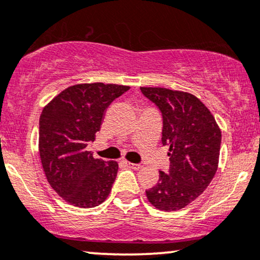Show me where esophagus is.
Wrapping results in <instances>:
<instances>
[{"label":"esophagus","mask_w":260,"mask_h":260,"mask_svg":"<svg viewBox=\"0 0 260 260\" xmlns=\"http://www.w3.org/2000/svg\"><path fill=\"white\" fill-rule=\"evenodd\" d=\"M123 164L127 166V168L129 169H133V170H138V169H140V165L139 164H134V162H129V161H123Z\"/></svg>","instance_id":"1"}]
</instances>
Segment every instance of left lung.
I'll return each instance as SVG.
<instances>
[{"label":"left lung","instance_id":"1","mask_svg":"<svg viewBox=\"0 0 260 260\" xmlns=\"http://www.w3.org/2000/svg\"><path fill=\"white\" fill-rule=\"evenodd\" d=\"M141 92L161 112V143L169 146L170 169L146 190L159 210L184 208L205 191L216 174L221 131L213 114L196 96L166 88L141 86Z\"/></svg>","mask_w":260,"mask_h":260}]
</instances>
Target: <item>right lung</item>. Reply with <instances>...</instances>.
<instances>
[{
	"instance_id": "add662e5",
	"label": "right lung",
	"mask_w": 260,
	"mask_h": 260,
	"mask_svg": "<svg viewBox=\"0 0 260 260\" xmlns=\"http://www.w3.org/2000/svg\"><path fill=\"white\" fill-rule=\"evenodd\" d=\"M128 89L105 83L71 85L41 112L39 153L45 176L72 206L92 208L112 191L119 165L94 158L86 146L95 140L108 106Z\"/></svg>"
}]
</instances>
